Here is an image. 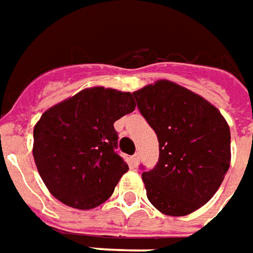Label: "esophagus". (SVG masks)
Returning a JSON list of instances; mask_svg holds the SVG:
<instances>
[{
	"label": "esophagus",
	"mask_w": 253,
	"mask_h": 253,
	"mask_svg": "<svg viewBox=\"0 0 253 253\" xmlns=\"http://www.w3.org/2000/svg\"><path fill=\"white\" fill-rule=\"evenodd\" d=\"M131 161H133L134 166H138V163H140V152H135V154L131 156Z\"/></svg>",
	"instance_id": "1"
}]
</instances>
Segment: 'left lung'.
Segmentation results:
<instances>
[{"label":"left lung","instance_id":"left-lung-1","mask_svg":"<svg viewBox=\"0 0 253 253\" xmlns=\"http://www.w3.org/2000/svg\"><path fill=\"white\" fill-rule=\"evenodd\" d=\"M133 95L159 141V161L142 173L149 202L169 216L190 214L212 198L230 168L227 122L205 98L168 80Z\"/></svg>","mask_w":253,"mask_h":253}]
</instances>
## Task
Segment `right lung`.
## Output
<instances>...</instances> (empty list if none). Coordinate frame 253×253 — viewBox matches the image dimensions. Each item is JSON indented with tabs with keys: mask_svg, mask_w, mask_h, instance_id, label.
<instances>
[{
	"mask_svg": "<svg viewBox=\"0 0 253 253\" xmlns=\"http://www.w3.org/2000/svg\"><path fill=\"white\" fill-rule=\"evenodd\" d=\"M134 109L131 92L92 87L42 113L33 131V156L55 198L85 211L112 195L128 170L113 123Z\"/></svg>",
	"mask_w": 253,
	"mask_h": 253,
	"instance_id": "obj_1",
	"label": "right lung"
}]
</instances>
